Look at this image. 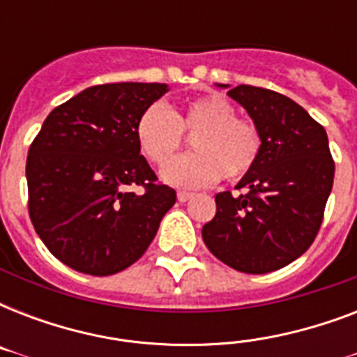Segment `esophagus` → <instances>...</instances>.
Listing matches in <instances>:
<instances>
[{
	"mask_svg": "<svg viewBox=\"0 0 357 357\" xmlns=\"http://www.w3.org/2000/svg\"><path fill=\"white\" fill-rule=\"evenodd\" d=\"M192 198V192H185V190H179L178 192V200L179 202H187Z\"/></svg>",
	"mask_w": 357,
	"mask_h": 357,
	"instance_id": "1",
	"label": "esophagus"
}]
</instances>
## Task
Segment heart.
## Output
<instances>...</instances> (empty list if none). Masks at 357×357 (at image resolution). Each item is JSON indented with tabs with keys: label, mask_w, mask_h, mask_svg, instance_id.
Wrapping results in <instances>:
<instances>
[{
	"label": "heart",
	"mask_w": 357,
	"mask_h": 357,
	"mask_svg": "<svg viewBox=\"0 0 357 357\" xmlns=\"http://www.w3.org/2000/svg\"><path fill=\"white\" fill-rule=\"evenodd\" d=\"M183 134H195L193 153L169 160L183 144ZM140 153L162 168V179L179 189H198L215 183L220 176L237 181L255 167L263 150L259 128L238 119L237 109L222 96H202L167 109L151 103L135 123Z\"/></svg>",
	"instance_id": "1"
}]
</instances>
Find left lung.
I'll return each mask as SVG.
<instances>
[{
	"label": "left lung",
	"mask_w": 357,
	"mask_h": 357,
	"mask_svg": "<svg viewBox=\"0 0 357 357\" xmlns=\"http://www.w3.org/2000/svg\"><path fill=\"white\" fill-rule=\"evenodd\" d=\"M228 96L259 128L263 150L238 181L244 192L215 196L217 215L202 228V237L235 271L266 274L293 263L315 241L335 162L324 128L291 98L252 85L235 86Z\"/></svg>",
	"instance_id": "1"
}]
</instances>
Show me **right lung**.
I'll list each match as a JSON object with an SVG mask.
<instances>
[{"mask_svg": "<svg viewBox=\"0 0 357 357\" xmlns=\"http://www.w3.org/2000/svg\"><path fill=\"white\" fill-rule=\"evenodd\" d=\"M168 91L162 83L89 86L61 103L31 142L29 217L59 261L111 276L142 257L176 190L140 155L135 123ZM145 189L137 195L129 188Z\"/></svg>", "mask_w": 357, "mask_h": 357, "instance_id": "1", "label": "right lung"}]
</instances>
